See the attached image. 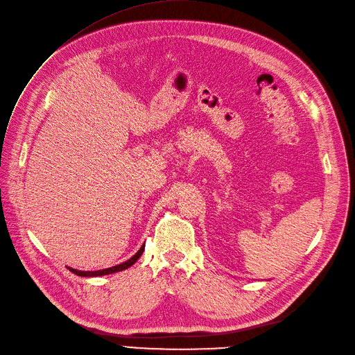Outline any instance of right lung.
<instances>
[{"instance_id":"1","label":"right lung","mask_w":355,"mask_h":355,"mask_svg":"<svg viewBox=\"0 0 355 355\" xmlns=\"http://www.w3.org/2000/svg\"><path fill=\"white\" fill-rule=\"evenodd\" d=\"M144 248H146V245H143L141 247L137 252H135V255H132L130 259H127L125 263H123V264H118V266H114V267H111V268H105V270H98V271H78V270H74V268H71V267H68V270L71 271V272H74V274H77V275H80V277H98V275H107V274H112V272H118V271H123V270H127V268H130L132 264H135V261L137 259L141 257V254H143V251H144Z\"/></svg>"}]
</instances>
